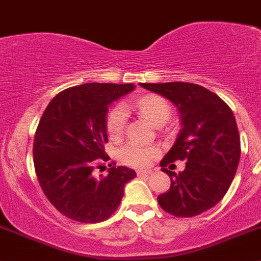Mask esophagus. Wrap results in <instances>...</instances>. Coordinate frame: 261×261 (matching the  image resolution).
I'll list each match as a JSON object with an SVG mask.
<instances>
[{"label": "esophagus", "instance_id": "esophagus-1", "mask_svg": "<svg viewBox=\"0 0 261 261\" xmlns=\"http://www.w3.org/2000/svg\"><path fill=\"white\" fill-rule=\"evenodd\" d=\"M136 174H138V177H146V175L151 174V170H138Z\"/></svg>", "mask_w": 261, "mask_h": 261}]
</instances>
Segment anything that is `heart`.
Returning a JSON list of instances; mask_svg holds the SVG:
<instances>
[{"label": "heart", "instance_id": "1", "mask_svg": "<svg viewBox=\"0 0 261 261\" xmlns=\"http://www.w3.org/2000/svg\"><path fill=\"white\" fill-rule=\"evenodd\" d=\"M130 105L125 103L122 106L115 107L107 116L106 127L107 133L112 139H120L125 131L127 114L126 110ZM134 109L139 112L141 117H144L152 126L164 125L170 117V106L164 98L154 94L144 96L139 98L134 103ZM158 149L154 146L139 145V144L130 143L120 147L117 155L118 159L123 164L133 168H144L151 163V160L156 156Z\"/></svg>", "mask_w": 261, "mask_h": 261}]
</instances>
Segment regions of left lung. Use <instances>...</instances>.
Masks as SVG:
<instances>
[{
  "label": "left lung",
  "instance_id": "1",
  "mask_svg": "<svg viewBox=\"0 0 261 261\" xmlns=\"http://www.w3.org/2000/svg\"><path fill=\"white\" fill-rule=\"evenodd\" d=\"M172 101L181 128L160 167L169 175L170 189L158 197L160 207L175 217H193L218 203L230 188L240 162V135L235 116L216 93L186 82L140 83ZM187 160L183 172L166 167Z\"/></svg>",
  "mask_w": 261,
  "mask_h": 261
}]
</instances>
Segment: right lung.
Instances as JSON below:
<instances>
[{"instance_id": "right-lung-1", "label": "right lung", "mask_w": 261, "mask_h": 261, "mask_svg": "<svg viewBox=\"0 0 261 261\" xmlns=\"http://www.w3.org/2000/svg\"><path fill=\"white\" fill-rule=\"evenodd\" d=\"M133 89V83L70 87L41 116L33 147L36 177L50 203L68 218L84 223L107 220L120 206L126 183L136 177L126 167L110 168L98 178L93 174L97 159H109V106Z\"/></svg>"}]
</instances>
